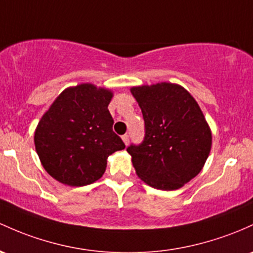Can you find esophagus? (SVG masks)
Returning <instances> with one entry per match:
<instances>
[{"instance_id": "34e87169", "label": "esophagus", "mask_w": 253, "mask_h": 253, "mask_svg": "<svg viewBox=\"0 0 253 253\" xmlns=\"http://www.w3.org/2000/svg\"><path fill=\"white\" fill-rule=\"evenodd\" d=\"M122 140H124V143L126 144H128L129 143V135L128 134H125V135H122Z\"/></svg>"}]
</instances>
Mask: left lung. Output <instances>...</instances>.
Masks as SVG:
<instances>
[{
    "label": "left lung",
    "mask_w": 253,
    "mask_h": 253,
    "mask_svg": "<svg viewBox=\"0 0 253 253\" xmlns=\"http://www.w3.org/2000/svg\"><path fill=\"white\" fill-rule=\"evenodd\" d=\"M145 137L129 145L137 175L157 190H177L198 175L211 149V131L196 99L171 83L134 86Z\"/></svg>",
    "instance_id": "8db88e82"
}]
</instances>
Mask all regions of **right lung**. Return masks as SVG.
<instances>
[{"instance_id": "add662e5", "label": "right lung", "mask_w": 253, "mask_h": 253, "mask_svg": "<svg viewBox=\"0 0 253 253\" xmlns=\"http://www.w3.org/2000/svg\"><path fill=\"white\" fill-rule=\"evenodd\" d=\"M113 92L92 84L66 88L42 116L35 146L44 169L57 181L85 186L104 174L107 158L125 149L108 110Z\"/></svg>"}]
</instances>
